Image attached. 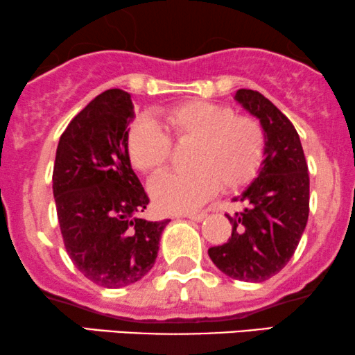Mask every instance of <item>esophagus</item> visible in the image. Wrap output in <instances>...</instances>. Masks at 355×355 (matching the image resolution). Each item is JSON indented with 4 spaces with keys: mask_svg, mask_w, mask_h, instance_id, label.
Returning <instances> with one entry per match:
<instances>
[{
    "mask_svg": "<svg viewBox=\"0 0 355 355\" xmlns=\"http://www.w3.org/2000/svg\"><path fill=\"white\" fill-rule=\"evenodd\" d=\"M184 217L194 220V222H202V220L207 218V214L205 211H200V214H187V215H184Z\"/></svg>",
    "mask_w": 355,
    "mask_h": 355,
    "instance_id": "obj_1",
    "label": "esophagus"
}]
</instances>
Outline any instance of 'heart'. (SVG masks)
I'll return each mask as SVG.
<instances>
[{
	"label": "heart",
	"instance_id": "b5f03b06",
	"mask_svg": "<svg viewBox=\"0 0 355 355\" xmlns=\"http://www.w3.org/2000/svg\"><path fill=\"white\" fill-rule=\"evenodd\" d=\"M164 132L150 119H138L127 135L132 166L156 174L169 163L173 145L189 146L186 174H161L150 182L156 207L168 214L199 209L217 192L245 186L259 171L268 148L264 128L250 116H234L230 105L186 101L158 110Z\"/></svg>",
	"mask_w": 355,
	"mask_h": 355
}]
</instances>
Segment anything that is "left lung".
<instances>
[{
	"label": "left lung",
	"mask_w": 355,
	"mask_h": 355,
	"mask_svg": "<svg viewBox=\"0 0 355 355\" xmlns=\"http://www.w3.org/2000/svg\"><path fill=\"white\" fill-rule=\"evenodd\" d=\"M234 99L259 119L268 148L257 178L233 197L245 209L227 215L232 238L210 248L209 256L228 277L264 282L287 266L305 232L310 176L292 122L257 91L238 89Z\"/></svg>",
	"instance_id": "left-lung-1"
}]
</instances>
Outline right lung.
<instances>
[{"mask_svg": "<svg viewBox=\"0 0 355 355\" xmlns=\"http://www.w3.org/2000/svg\"><path fill=\"white\" fill-rule=\"evenodd\" d=\"M130 94L107 89L78 112L60 137L53 197L67 252L91 282L119 288L153 268L169 220L141 217L148 196L133 173L127 135Z\"/></svg>", "mask_w": 355, "mask_h": 355, "instance_id": "right-lung-1", "label": "right lung"}]
</instances>
